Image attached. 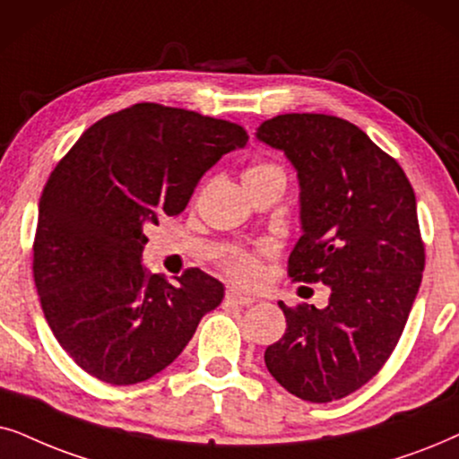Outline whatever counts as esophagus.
<instances>
[{
  "label": "esophagus",
  "mask_w": 459,
  "mask_h": 459,
  "mask_svg": "<svg viewBox=\"0 0 459 459\" xmlns=\"http://www.w3.org/2000/svg\"><path fill=\"white\" fill-rule=\"evenodd\" d=\"M226 300L233 302V304H239V307H249V304L255 302V298L247 296V293H243L239 290H229L226 291Z\"/></svg>",
  "instance_id": "34e87169"
}]
</instances>
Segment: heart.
Wrapping results in <instances>:
<instances>
[{
    "instance_id": "obj_1",
    "label": "heart",
    "mask_w": 459,
    "mask_h": 459,
    "mask_svg": "<svg viewBox=\"0 0 459 459\" xmlns=\"http://www.w3.org/2000/svg\"><path fill=\"white\" fill-rule=\"evenodd\" d=\"M255 176H283L277 163L273 161H255L246 169L243 178H255ZM224 271L229 273V277H233L237 283L252 285L260 277V254L258 252H233L226 255L224 260Z\"/></svg>"
}]
</instances>
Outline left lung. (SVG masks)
Listing matches in <instances>:
<instances>
[{
	"label": "left lung",
	"instance_id": "8db88e82",
	"mask_svg": "<svg viewBox=\"0 0 459 459\" xmlns=\"http://www.w3.org/2000/svg\"><path fill=\"white\" fill-rule=\"evenodd\" d=\"M255 136L283 151L300 180L302 237L287 274L332 290L325 308L279 302L287 329L264 363L298 399H344L388 361L420 290L415 193L396 159L333 115H277Z\"/></svg>",
	"mask_w": 459,
	"mask_h": 459
}]
</instances>
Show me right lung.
I'll use <instances>...</instances> for the list:
<instances>
[{"label": "right lung", "instance_id": "add662e5", "mask_svg": "<svg viewBox=\"0 0 459 459\" xmlns=\"http://www.w3.org/2000/svg\"><path fill=\"white\" fill-rule=\"evenodd\" d=\"M247 132L186 108L140 102L107 115L60 159L39 199L33 279L58 344L98 380L130 386L166 369L224 285L188 268L146 273V226L185 210L201 176Z\"/></svg>", "mask_w": 459, "mask_h": 459}]
</instances>
